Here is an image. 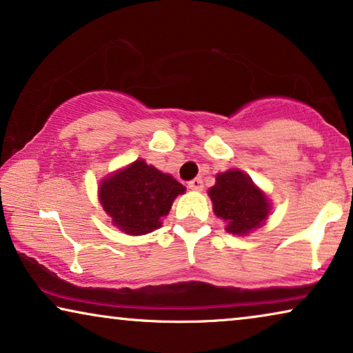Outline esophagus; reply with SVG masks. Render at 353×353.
I'll use <instances>...</instances> for the list:
<instances>
[{
  "label": "esophagus",
  "mask_w": 353,
  "mask_h": 353,
  "mask_svg": "<svg viewBox=\"0 0 353 353\" xmlns=\"http://www.w3.org/2000/svg\"><path fill=\"white\" fill-rule=\"evenodd\" d=\"M188 188L192 191H202V188H204V183H202L201 178H194V180H191L188 183Z\"/></svg>",
  "instance_id": "1"
}]
</instances>
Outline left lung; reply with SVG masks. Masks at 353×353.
Masks as SVG:
<instances>
[{"instance_id":"left-lung-1","label":"left lung","mask_w":353,"mask_h":353,"mask_svg":"<svg viewBox=\"0 0 353 353\" xmlns=\"http://www.w3.org/2000/svg\"><path fill=\"white\" fill-rule=\"evenodd\" d=\"M209 196L215 215L228 223L226 231L233 234L249 233L262 225L270 214L267 197L239 170L216 175V183L210 188Z\"/></svg>"}]
</instances>
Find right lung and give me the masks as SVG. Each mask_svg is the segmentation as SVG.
I'll return each instance as SVG.
<instances>
[{
  "mask_svg": "<svg viewBox=\"0 0 353 353\" xmlns=\"http://www.w3.org/2000/svg\"><path fill=\"white\" fill-rule=\"evenodd\" d=\"M185 186L144 161H137L99 186L103 209L127 234H146L161 226L172 202Z\"/></svg>",
  "mask_w": 353,
  "mask_h": 353,
  "instance_id": "obj_1",
  "label": "right lung"
}]
</instances>
